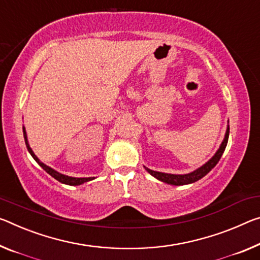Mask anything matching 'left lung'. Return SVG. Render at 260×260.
<instances>
[{"label": "left lung", "instance_id": "left-lung-1", "mask_svg": "<svg viewBox=\"0 0 260 260\" xmlns=\"http://www.w3.org/2000/svg\"><path fill=\"white\" fill-rule=\"evenodd\" d=\"M228 138H229V126H228V128H226L223 141H222L220 148L215 152V155H214L207 163L204 164L203 167L197 169V170L191 172V174L171 175V174H164V172L152 171V170H150V169H148L146 167L145 168L151 176H154L155 178H157L158 180H160V182H163V183H167V184H170V185H177V186H179V185H186V184L194 183V182H197V180H199V179L203 178V177H205L209 171L212 170L214 167L216 166L217 162H219L220 158H221L222 154H223L224 149H225L226 143H228Z\"/></svg>", "mask_w": 260, "mask_h": 260}]
</instances>
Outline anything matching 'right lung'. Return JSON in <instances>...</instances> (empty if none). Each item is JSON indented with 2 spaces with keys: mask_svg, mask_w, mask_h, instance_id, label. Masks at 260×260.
<instances>
[{
  "mask_svg": "<svg viewBox=\"0 0 260 260\" xmlns=\"http://www.w3.org/2000/svg\"><path fill=\"white\" fill-rule=\"evenodd\" d=\"M23 133H24V139H25V145H26V148H27L28 152H30L32 157H34V158L36 159V162L38 163L39 166H40L41 168H43L44 170L46 171L48 175H51V176L53 177V178H55L56 180H59L60 183H62V184H67V185H81V184H83V183H85V182H89V180H92V179H94L93 177H88V178H75V177H69V176H66V175L60 174V172H57V171H55V170H53L52 168L47 167L46 164H44L43 162H40L39 158L37 157V156L35 155V152L32 151V149L30 148V145H28V142H27V137H26V132H25V128H24V127H23Z\"/></svg>",
  "mask_w": 260,
  "mask_h": 260,
  "instance_id": "right-lung-1",
  "label": "right lung"
}]
</instances>
